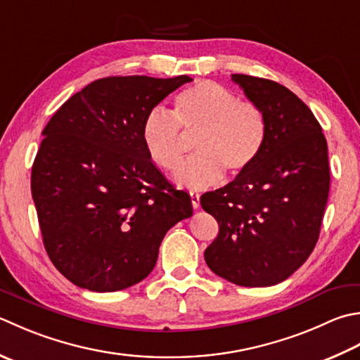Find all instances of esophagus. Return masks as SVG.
Segmentation results:
<instances>
[{
    "mask_svg": "<svg viewBox=\"0 0 360 360\" xmlns=\"http://www.w3.org/2000/svg\"><path fill=\"white\" fill-rule=\"evenodd\" d=\"M190 201H192V206L193 209H198L200 207V195L196 192H190Z\"/></svg>",
    "mask_w": 360,
    "mask_h": 360,
    "instance_id": "obj_1",
    "label": "esophagus"
}]
</instances>
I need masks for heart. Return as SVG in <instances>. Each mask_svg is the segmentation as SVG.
Here are the masks:
<instances>
[{
  "label": "heart",
  "instance_id": "b5f03b06",
  "mask_svg": "<svg viewBox=\"0 0 360 360\" xmlns=\"http://www.w3.org/2000/svg\"><path fill=\"white\" fill-rule=\"evenodd\" d=\"M181 129L198 132L196 154L176 176L179 186L193 190L218 184L224 170L231 174L250 170L266 137L262 110L212 81H201L178 94L173 114L156 108L143 120L142 142L148 156L168 173H174L184 160Z\"/></svg>",
  "mask_w": 360,
  "mask_h": 360
}]
</instances>
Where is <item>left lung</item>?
I'll use <instances>...</instances> for the list:
<instances>
[{
    "mask_svg": "<svg viewBox=\"0 0 360 360\" xmlns=\"http://www.w3.org/2000/svg\"><path fill=\"white\" fill-rule=\"evenodd\" d=\"M266 123L250 170L201 196L218 221L204 251L210 270L232 284L269 287L306 262L319 240L329 193L328 143L312 110L281 84L232 75Z\"/></svg>",
    "mask_w": 360,
    "mask_h": 360,
    "instance_id": "obj_1",
    "label": "left lung"
}]
</instances>
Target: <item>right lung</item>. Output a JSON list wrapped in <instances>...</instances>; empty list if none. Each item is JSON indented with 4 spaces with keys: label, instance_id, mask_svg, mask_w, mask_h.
<instances>
[{
    "label": "right lung",
    "instance_id": "add662e5",
    "mask_svg": "<svg viewBox=\"0 0 360 360\" xmlns=\"http://www.w3.org/2000/svg\"><path fill=\"white\" fill-rule=\"evenodd\" d=\"M192 77L109 76L63 103L45 126L31 192L49 259L91 292L123 290L156 265L192 201L153 164L143 120Z\"/></svg>",
    "mask_w": 360,
    "mask_h": 360
}]
</instances>
